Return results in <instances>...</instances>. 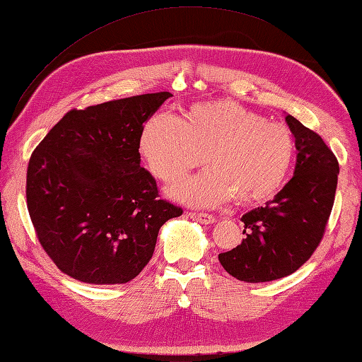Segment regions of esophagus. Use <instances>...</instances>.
Segmentation results:
<instances>
[{
	"label": "esophagus",
	"mask_w": 362,
	"mask_h": 362,
	"mask_svg": "<svg viewBox=\"0 0 362 362\" xmlns=\"http://www.w3.org/2000/svg\"><path fill=\"white\" fill-rule=\"evenodd\" d=\"M187 215L193 219V221H198L201 224H210L216 221L215 215L204 214V211H187Z\"/></svg>",
	"instance_id": "obj_1"
}]
</instances>
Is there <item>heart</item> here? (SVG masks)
<instances>
[{
    "label": "heart",
    "instance_id": "1",
    "mask_svg": "<svg viewBox=\"0 0 362 362\" xmlns=\"http://www.w3.org/2000/svg\"><path fill=\"white\" fill-rule=\"evenodd\" d=\"M139 153L161 181H181L206 163L211 169L172 189V195L197 207L221 204L233 197L241 204L270 198L283 186L296 153L287 126L232 100L193 104L182 121L155 113L138 141Z\"/></svg>",
    "mask_w": 362,
    "mask_h": 362
}]
</instances>
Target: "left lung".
<instances>
[{
	"mask_svg": "<svg viewBox=\"0 0 362 362\" xmlns=\"http://www.w3.org/2000/svg\"><path fill=\"white\" fill-rule=\"evenodd\" d=\"M286 121L298 151L292 180L266 206L243 215L244 240L218 255L226 272L244 283L292 275L320 245L332 214L339 173L337 156L292 115Z\"/></svg>",
	"mask_w": 362,
	"mask_h": 362,
	"instance_id": "obj_1",
	"label": "left lung"
}]
</instances>
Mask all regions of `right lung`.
I'll use <instances>...</instances> for the list:
<instances>
[{
    "label": "right lung",
    "instance_id": "obj_1",
    "mask_svg": "<svg viewBox=\"0 0 362 362\" xmlns=\"http://www.w3.org/2000/svg\"><path fill=\"white\" fill-rule=\"evenodd\" d=\"M169 92L69 110L35 148L25 198L41 247L67 276L124 284L151 261L158 232L182 209L141 167L144 122Z\"/></svg>",
    "mask_w": 362,
    "mask_h": 362
}]
</instances>
